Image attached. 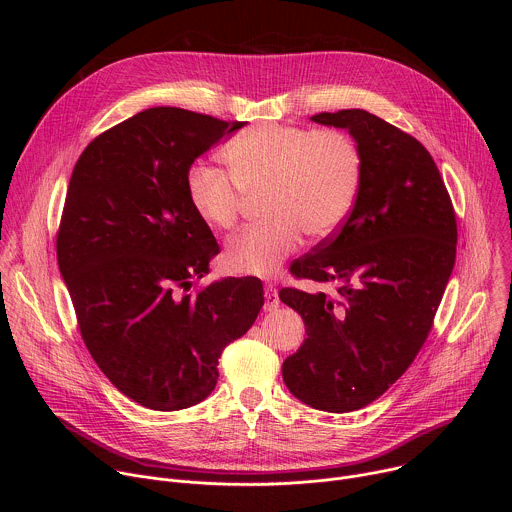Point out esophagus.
I'll list each match as a JSON object with an SVG mask.
<instances>
[{
	"label": "esophagus",
	"mask_w": 512,
	"mask_h": 512,
	"mask_svg": "<svg viewBox=\"0 0 512 512\" xmlns=\"http://www.w3.org/2000/svg\"><path fill=\"white\" fill-rule=\"evenodd\" d=\"M265 312H275L279 308V296H277V289L273 285L265 287Z\"/></svg>",
	"instance_id": "1"
}]
</instances>
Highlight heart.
I'll use <instances>...</instances> for the list:
<instances>
[{"label":"heart","instance_id":"1","mask_svg":"<svg viewBox=\"0 0 512 512\" xmlns=\"http://www.w3.org/2000/svg\"><path fill=\"white\" fill-rule=\"evenodd\" d=\"M229 174L196 160L186 170V196L214 231L237 225L247 196L263 194L265 221L233 237L225 263L233 273L267 277L294 253L304 233L334 235L348 218L362 178L356 141L338 129L253 127L221 150Z\"/></svg>","mask_w":512,"mask_h":512}]
</instances>
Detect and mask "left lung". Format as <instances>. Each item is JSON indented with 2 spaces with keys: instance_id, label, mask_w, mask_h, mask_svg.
<instances>
[{
  "instance_id": "left-lung-1",
  "label": "left lung",
  "mask_w": 512,
  "mask_h": 512,
  "mask_svg": "<svg viewBox=\"0 0 512 512\" xmlns=\"http://www.w3.org/2000/svg\"><path fill=\"white\" fill-rule=\"evenodd\" d=\"M348 129L362 178L342 227L289 267L334 281L336 294L283 287L308 338L283 360V381L306 405L346 413L379 399L421 350L456 261L458 227L446 184L423 145L362 111L318 113Z\"/></svg>"
}]
</instances>
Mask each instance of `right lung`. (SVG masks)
<instances>
[{
	"label": "right lung",
	"mask_w": 512,
	"mask_h": 512,
	"mask_svg": "<svg viewBox=\"0 0 512 512\" xmlns=\"http://www.w3.org/2000/svg\"><path fill=\"white\" fill-rule=\"evenodd\" d=\"M241 121L145 109L97 135L72 170L56 257L81 336L135 403L178 411L206 399L218 358L263 306L257 277L200 289L221 251L186 196V170Z\"/></svg>",
	"instance_id": "right-lung-1"
}]
</instances>
